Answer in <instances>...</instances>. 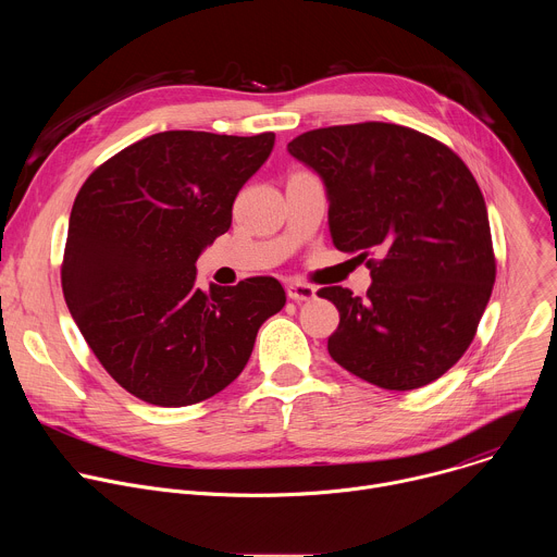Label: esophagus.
Returning a JSON list of instances; mask_svg holds the SVG:
<instances>
[{
  "instance_id": "1",
  "label": "esophagus",
  "mask_w": 557,
  "mask_h": 557,
  "mask_svg": "<svg viewBox=\"0 0 557 557\" xmlns=\"http://www.w3.org/2000/svg\"><path fill=\"white\" fill-rule=\"evenodd\" d=\"M286 295L293 301H306V299L314 297V288L308 284H301V282H290V284H286Z\"/></svg>"
}]
</instances>
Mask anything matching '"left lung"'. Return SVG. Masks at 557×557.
I'll list each match as a JSON object with an SVG mask.
<instances>
[{
	"label": "left lung",
	"instance_id": "1",
	"mask_svg": "<svg viewBox=\"0 0 557 557\" xmlns=\"http://www.w3.org/2000/svg\"><path fill=\"white\" fill-rule=\"evenodd\" d=\"M288 153L326 185L333 245L359 253L372 275L366 297L317 293L339 310L331 357L385 389L443 376L496 282L485 198L467 165L436 138L379 121L304 132Z\"/></svg>",
	"mask_w": 557,
	"mask_h": 557
}]
</instances>
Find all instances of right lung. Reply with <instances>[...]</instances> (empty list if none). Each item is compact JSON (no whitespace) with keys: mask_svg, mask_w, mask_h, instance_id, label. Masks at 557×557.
I'll list each match as a JSON object with an SVG mask.
<instances>
[{"mask_svg":"<svg viewBox=\"0 0 557 557\" xmlns=\"http://www.w3.org/2000/svg\"><path fill=\"white\" fill-rule=\"evenodd\" d=\"M273 132L151 134L78 189L61 264L72 320L140 401L200 404L237 379L260 326L286 304L275 277L196 284V260L231 226L237 191L264 165Z\"/></svg>","mask_w":557,"mask_h":557,"instance_id":"obj_1","label":"right lung"}]
</instances>
